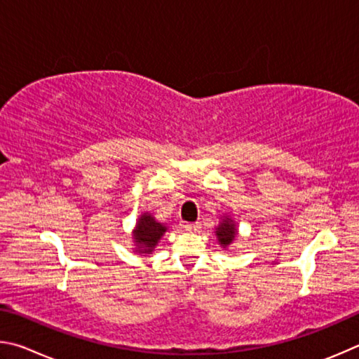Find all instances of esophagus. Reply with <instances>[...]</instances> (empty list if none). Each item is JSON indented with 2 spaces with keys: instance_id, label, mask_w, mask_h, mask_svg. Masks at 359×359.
Segmentation results:
<instances>
[{
  "instance_id": "34e87169",
  "label": "esophagus",
  "mask_w": 359,
  "mask_h": 359,
  "mask_svg": "<svg viewBox=\"0 0 359 359\" xmlns=\"http://www.w3.org/2000/svg\"><path fill=\"white\" fill-rule=\"evenodd\" d=\"M184 229L187 231H198L200 230V222H186Z\"/></svg>"
}]
</instances>
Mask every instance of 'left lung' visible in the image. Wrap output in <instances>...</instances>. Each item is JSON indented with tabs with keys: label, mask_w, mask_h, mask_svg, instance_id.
I'll return each mask as SVG.
<instances>
[{
	"label": "left lung",
	"mask_w": 359,
	"mask_h": 359,
	"mask_svg": "<svg viewBox=\"0 0 359 359\" xmlns=\"http://www.w3.org/2000/svg\"><path fill=\"white\" fill-rule=\"evenodd\" d=\"M216 235L219 238V243L224 244V246H229V244L235 240V235H236V227L233 221H230L229 217L225 219V221H222V224L219 225L216 230Z\"/></svg>",
	"instance_id": "left-lung-1"
}]
</instances>
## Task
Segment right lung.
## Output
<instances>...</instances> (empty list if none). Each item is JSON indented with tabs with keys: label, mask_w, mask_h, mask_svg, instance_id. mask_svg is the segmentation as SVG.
<instances>
[{
	"label": "right lung",
	"mask_w": 359,
	"mask_h": 359,
	"mask_svg": "<svg viewBox=\"0 0 359 359\" xmlns=\"http://www.w3.org/2000/svg\"><path fill=\"white\" fill-rule=\"evenodd\" d=\"M167 229L163 227L162 224L156 222L154 217H151V215L144 212L142 215L140 221H138L137 227H135V243L138 244V249H140L142 254H149L151 250L154 249L157 241L161 240V236L163 235V231Z\"/></svg>",
	"instance_id": "right-lung-1"
}]
</instances>
